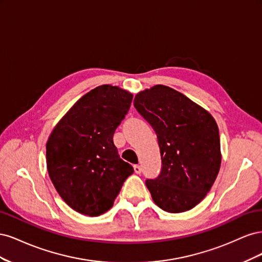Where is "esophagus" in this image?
<instances>
[{"label": "esophagus", "instance_id": "esophagus-1", "mask_svg": "<svg viewBox=\"0 0 262 262\" xmlns=\"http://www.w3.org/2000/svg\"><path fill=\"white\" fill-rule=\"evenodd\" d=\"M134 171H136V173H141V172H142L141 166H139V165H134Z\"/></svg>", "mask_w": 262, "mask_h": 262}]
</instances>
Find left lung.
I'll return each instance as SVG.
<instances>
[{
	"instance_id": "obj_1",
	"label": "left lung",
	"mask_w": 262,
	"mask_h": 262,
	"mask_svg": "<svg viewBox=\"0 0 262 262\" xmlns=\"http://www.w3.org/2000/svg\"><path fill=\"white\" fill-rule=\"evenodd\" d=\"M133 105L157 136L162 169L145 184L153 201L169 213L191 210L203 200L221 166L214 118L185 95L156 85L139 93Z\"/></svg>"
}]
</instances>
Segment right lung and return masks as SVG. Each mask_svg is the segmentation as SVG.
<instances>
[{
	"label": "right lung",
	"instance_id": "obj_1",
	"mask_svg": "<svg viewBox=\"0 0 262 262\" xmlns=\"http://www.w3.org/2000/svg\"><path fill=\"white\" fill-rule=\"evenodd\" d=\"M132 98L117 86L96 87L75 102L47 142V167L54 188L84 215L107 212L134 171L119 156L113 139Z\"/></svg>",
	"mask_w": 262,
	"mask_h": 262
}]
</instances>
